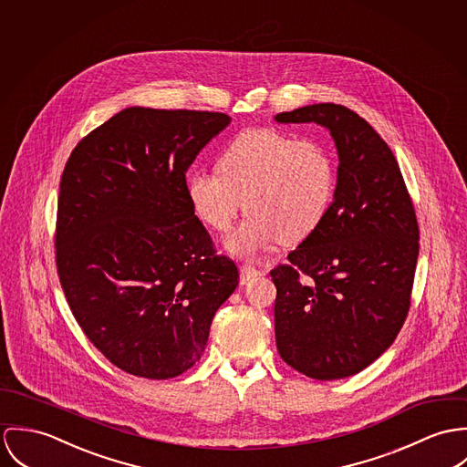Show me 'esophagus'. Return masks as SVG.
<instances>
[{
    "mask_svg": "<svg viewBox=\"0 0 467 467\" xmlns=\"http://www.w3.org/2000/svg\"><path fill=\"white\" fill-rule=\"evenodd\" d=\"M258 275H261V272H259L256 266H253V265H249V263H245V265L240 266V283H242V285L249 283L251 279H254V277H258Z\"/></svg>",
    "mask_w": 467,
    "mask_h": 467,
    "instance_id": "obj_1",
    "label": "esophagus"
}]
</instances>
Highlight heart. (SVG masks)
<instances>
[{"label":"heart","mask_w":467,"mask_h":467,"mask_svg":"<svg viewBox=\"0 0 467 467\" xmlns=\"http://www.w3.org/2000/svg\"><path fill=\"white\" fill-rule=\"evenodd\" d=\"M216 170L218 175L192 171L186 197L214 233L231 229L244 201L249 214L225 240L240 258H253L277 242L297 245L308 240L337 193V166L327 149L272 127L234 136L216 159Z\"/></svg>","instance_id":"1"}]
</instances>
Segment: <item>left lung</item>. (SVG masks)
I'll return each mask as SVG.
<instances>
[{
	"mask_svg": "<svg viewBox=\"0 0 467 467\" xmlns=\"http://www.w3.org/2000/svg\"><path fill=\"white\" fill-rule=\"evenodd\" d=\"M279 123H317L338 152L337 193L320 229L270 270L281 358L313 379L363 370L396 340L410 308L419 227L398 161L355 110L313 104Z\"/></svg>",
	"mask_w": 467,
	"mask_h": 467,
	"instance_id": "8db88e82",
	"label": "left lung"
}]
</instances>
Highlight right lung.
<instances>
[{"label": "right lung", "mask_w": 467, "mask_h": 467, "mask_svg": "<svg viewBox=\"0 0 467 467\" xmlns=\"http://www.w3.org/2000/svg\"><path fill=\"white\" fill-rule=\"evenodd\" d=\"M231 118L129 107L89 132L60 177L55 261L67 305L118 368L168 379L199 362L238 286L186 197V171Z\"/></svg>", "instance_id": "obj_1"}]
</instances>
